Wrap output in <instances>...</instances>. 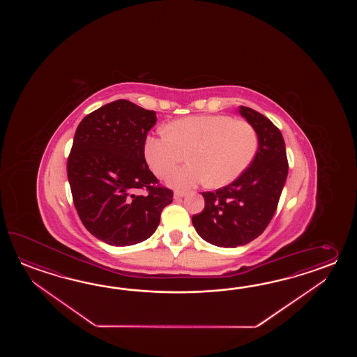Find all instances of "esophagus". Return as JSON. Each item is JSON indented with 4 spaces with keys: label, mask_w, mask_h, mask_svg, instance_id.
Returning <instances> with one entry per match:
<instances>
[{
    "label": "esophagus",
    "mask_w": 357,
    "mask_h": 357,
    "mask_svg": "<svg viewBox=\"0 0 357 357\" xmlns=\"http://www.w3.org/2000/svg\"><path fill=\"white\" fill-rule=\"evenodd\" d=\"M185 195H186V192H185V191H180V190H176L175 192H174V197H175V199L183 197Z\"/></svg>",
    "instance_id": "esophagus-1"
}]
</instances>
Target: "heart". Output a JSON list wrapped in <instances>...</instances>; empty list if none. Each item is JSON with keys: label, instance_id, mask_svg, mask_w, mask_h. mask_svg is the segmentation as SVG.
I'll use <instances>...</instances> for the list:
<instances>
[{"label": "heart", "instance_id": "1", "mask_svg": "<svg viewBox=\"0 0 357 357\" xmlns=\"http://www.w3.org/2000/svg\"><path fill=\"white\" fill-rule=\"evenodd\" d=\"M166 132L145 139V160L154 175L163 178L188 154L189 165L168 177L177 189L204 181L213 188L228 185L243 175L258 151L254 125L227 114L183 117L168 123Z\"/></svg>", "mask_w": 357, "mask_h": 357}]
</instances>
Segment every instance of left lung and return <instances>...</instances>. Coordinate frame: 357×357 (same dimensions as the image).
<instances>
[{
    "mask_svg": "<svg viewBox=\"0 0 357 357\" xmlns=\"http://www.w3.org/2000/svg\"><path fill=\"white\" fill-rule=\"evenodd\" d=\"M240 114L258 131L255 158L235 181L214 192H202L204 209L191 220L202 238L220 248L246 245L264 232L277 211L289 174L280 129L249 107H240Z\"/></svg>",
    "mask_w": 357,
    "mask_h": 357,
    "instance_id": "1",
    "label": "left lung"
}]
</instances>
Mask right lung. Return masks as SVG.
<instances>
[{
	"label": "right lung",
	"mask_w": 357,
	"mask_h": 357,
	"mask_svg": "<svg viewBox=\"0 0 357 357\" xmlns=\"http://www.w3.org/2000/svg\"><path fill=\"white\" fill-rule=\"evenodd\" d=\"M155 121L154 111L119 99L86 114L76 129L68 160L73 200L85 228L108 245L144 241L172 203V190L160 186L145 162Z\"/></svg>",
	"instance_id": "obj_1"
}]
</instances>
